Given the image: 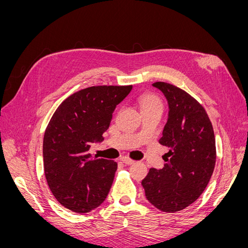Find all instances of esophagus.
I'll return each instance as SVG.
<instances>
[{
    "mask_svg": "<svg viewBox=\"0 0 248 248\" xmlns=\"http://www.w3.org/2000/svg\"><path fill=\"white\" fill-rule=\"evenodd\" d=\"M121 160L122 162H124L125 164H132V163H134V160H132L131 158H129V157H127V156H123V157H121Z\"/></svg>",
    "mask_w": 248,
    "mask_h": 248,
    "instance_id": "34e87169",
    "label": "esophagus"
}]
</instances>
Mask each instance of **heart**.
Masks as SVG:
<instances>
[{
    "label": "heart",
    "mask_w": 248,
    "mask_h": 248,
    "mask_svg": "<svg viewBox=\"0 0 248 248\" xmlns=\"http://www.w3.org/2000/svg\"><path fill=\"white\" fill-rule=\"evenodd\" d=\"M139 104L141 111L153 109L156 108H162V103L158 96L152 93H144L139 97Z\"/></svg>",
    "instance_id": "1"
}]
</instances>
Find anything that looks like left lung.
Here are the masks:
<instances>
[{"label":"left lung","instance_id":"1","mask_svg":"<svg viewBox=\"0 0 248 248\" xmlns=\"http://www.w3.org/2000/svg\"><path fill=\"white\" fill-rule=\"evenodd\" d=\"M153 86L166 96L169 119L159 144L169 148L161 170L150 169L141 181L147 200L174 213L196 202L207 187L215 161L213 126L202 104L184 90L163 81Z\"/></svg>","mask_w":248,"mask_h":248}]
</instances>
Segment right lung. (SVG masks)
I'll return each instance as SVG.
<instances>
[{
    "instance_id": "add662e5",
    "label": "right lung",
    "mask_w": 248,
    "mask_h": 248,
    "mask_svg": "<svg viewBox=\"0 0 248 248\" xmlns=\"http://www.w3.org/2000/svg\"><path fill=\"white\" fill-rule=\"evenodd\" d=\"M132 86H94L66 98L52 115L43 138L44 174L51 193L65 208L87 213L107 199L118 164L91 158L102 141L116 107Z\"/></svg>"
}]
</instances>
